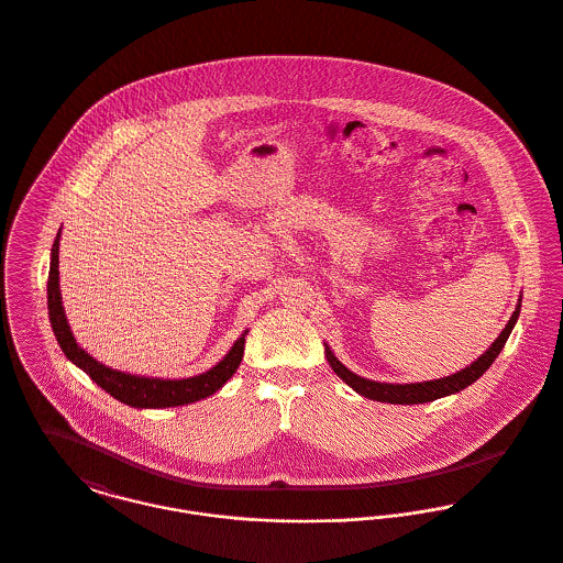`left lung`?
<instances>
[{
	"mask_svg": "<svg viewBox=\"0 0 563 563\" xmlns=\"http://www.w3.org/2000/svg\"><path fill=\"white\" fill-rule=\"evenodd\" d=\"M522 302V300H520ZM520 302L516 307L514 314L509 317L507 325L503 328L497 341L468 367H464L462 372L457 374L446 375V377H440V379H432V382H417V384H384V382H374V379H367V377H361V375L352 374L345 365H341L336 361V356L330 352V347L325 345V358L332 367V372L339 375L347 386H352L356 393H361L363 397L367 399H375V401H386V404H428V401H434L440 397H446V395H453V393H460L462 388L471 386L475 379H479L482 375L486 374L490 369V365L495 363V358L499 356L500 350L505 347V341L509 339L511 330H514V323L520 314Z\"/></svg>",
	"mask_w": 563,
	"mask_h": 563,
	"instance_id": "obj_1",
	"label": "left lung"
}]
</instances>
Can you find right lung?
I'll return each mask as SVG.
<instances>
[{"mask_svg":"<svg viewBox=\"0 0 563 563\" xmlns=\"http://www.w3.org/2000/svg\"><path fill=\"white\" fill-rule=\"evenodd\" d=\"M58 249H60V233L56 235L54 249H52V265H49V280H47V307H49V321L54 328V334L63 347L66 358L75 363L79 369L90 375L106 393H110L114 399L123 401L131 408H175L194 404L198 399H205L220 390L227 379L238 372L242 358H244V343L246 332L235 341L231 352L209 372L184 377V379H162V377H144V375H131L125 372L110 369L95 361L88 352H84L66 321L64 314L63 298H60V272H58Z\"/></svg>","mask_w":563,"mask_h":563,"instance_id":"add662e5","label":"right lung"}]
</instances>
